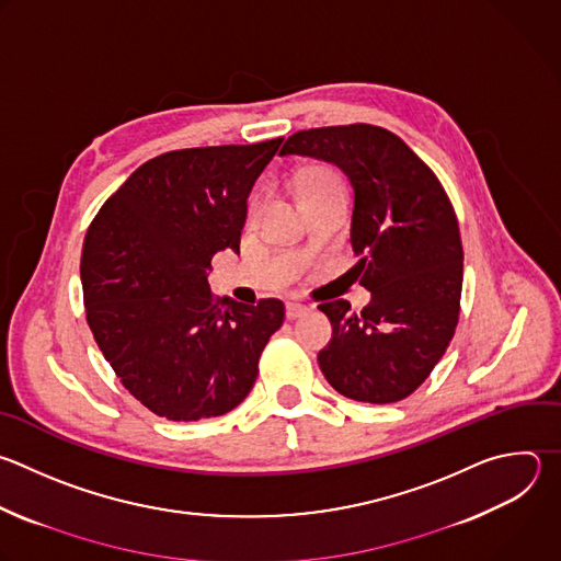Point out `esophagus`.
<instances>
[{
    "label": "esophagus",
    "mask_w": 561,
    "mask_h": 561,
    "mask_svg": "<svg viewBox=\"0 0 561 561\" xmlns=\"http://www.w3.org/2000/svg\"><path fill=\"white\" fill-rule=\"evenodd\" d=\"M308 306H304V304H299V301H288L286 304V317L288 319H299V317H306L308 314Z\"/></svg>",
    "instance_id": "34e87169"
}]
</instances>
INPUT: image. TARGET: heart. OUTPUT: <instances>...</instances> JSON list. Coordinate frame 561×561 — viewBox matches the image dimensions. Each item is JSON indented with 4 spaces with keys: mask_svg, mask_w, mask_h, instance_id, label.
I'll list each match as a JSON object with an SVG mask.
<instances>
[{
    "mask_svg": "<svg viewBox=\"0 0 561 561\" xmlns=\"http://www.w3.org/2000/svg\"><path fill=\"white\" fill-rule=\"evenodd\" d=\"M330 182H341V178L332 171V169H325V167H312L308 171L301 173L299 178V194L306 192V190H312V186H319V184H330Z\"/></svg>",
    "mask_w": 561,
    "mask_h": 561,
    "instance_id": "b5f03b06",
    "label": "heart"
}]
</instances>
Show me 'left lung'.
Instances as JSON below:
<instances>
[{
	"instance_id": "1",
	"label": "left lung",
	"mask_w": 561,
	"mask_h": 561,
	"mask_svg": "<svg viewBox=\"0 0 561 561\" xmlns=\"http://www.w3.org/2000/svg\"><path fill=\"white\" fill-rule=\"evenodd\" d=\"M282 156L334 162L350 178V242L371 301L319 306L332 341L319 352L328 383L360 403L408 399L432 375L454 339L462 293V242L438 175L390 129L352 123L301 129Z\"/></svg>"
}]
</instances>
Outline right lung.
Segmentation results:
<instances>
[{
	"mask_svg": "<svg viewBox=\"0 0 561 561\" xmlns=\"http://www.w3.org/2000/svg\"><path fill=\"white\" fill-rule=\"evenodd\" d=\"M284 138L192 147L142 162L94 216L81 253L88 325L123 388L167 421L238 408L284 323L279 299L209 290L218 251L240 253L247 198Z\"/></svg>",
	"mask_w": 561,
	"mask_h": 561,
	"instance_id": "1",
	"label": "right lung"
}]
</instances>
